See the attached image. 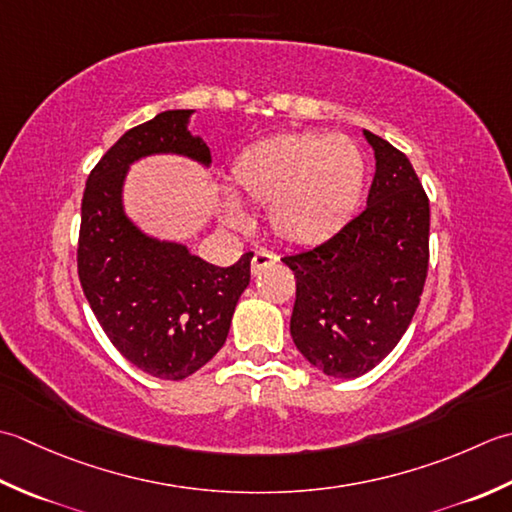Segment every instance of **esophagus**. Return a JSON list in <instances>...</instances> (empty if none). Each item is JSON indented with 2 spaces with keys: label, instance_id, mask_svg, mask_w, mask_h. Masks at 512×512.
<instances>
[{
  "label": "esophagus",
  "instance_id": "1",
  "mask_svg": "<svg viewBox=\"0 0 512 512\" xmlns=\"http://www.w3.org/2000/svg\"><path fill=\"white\" fill-rule=\"evenodd\" d=\"M276 260H278L276 254H271V252H256L254 258H252V274L258 276L260 271L267 269L269 265H274Z\"/></svg>",
  "mask_w": 512,
  "mask_h": 512
}]
</instances>
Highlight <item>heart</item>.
<instances>
[{
  "label": "heart",
  "instance_id": "obj_1",
  "mask_svg": "<svg viewBox=\"0 0 512 512\" xmlns=\"http://www.w3.org/2000/svg\"><path fill=\"white\" fill-rule=\"evenodd\" d=\"M232 185L245 201L269 205V227L280 241L311 247L329 241L356 216L367 159L344 134H280L238 154ZM223 218L229 225L245 223L234 201L223 205Z\"/></svg>",
  "mask_w": 512,
  "mask_h": 512
}]
</instances>
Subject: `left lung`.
I'll return each instance as SVG.
<instances>
[{
  "label": "left lung",
  "instance_id": "left-lung-1",
  "mask_svg": "<svg viewBox=\"0 0 512 512\" xmlns=\"http://www.w3.org/2000/svg\"><path fill=\"white\" fill-rule=\"evenodd\" d=\"M375 154L367 207L336 236L289 254L296 276L291 338L318 371H371L409 329L429 271V198L411 161L362 130Z\"/></svg>",
  "mask_w": 512,
  "mask_h": 512
}]
</instances>
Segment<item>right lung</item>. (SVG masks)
Segmentation results:
<instances>
[{"mask_svg":"<svg viewBox=\"0 0 512 512\" xmlns=\"http://www.w3.org/2000/svg\"><path fill=\"white\" fill-rule=\"evenodd\" d=\"M192 114L165 110L125 132L90 172L81 201L83 294L121 356L161 380L187 378L223 347L254 256L216 267L125 214V176L143 156L179 154L210 168V148L187 128Z\"/></svg>","mask_w":512,"mask_h":512,"instance_id":"1","label":"right lung"}]
</instances>
